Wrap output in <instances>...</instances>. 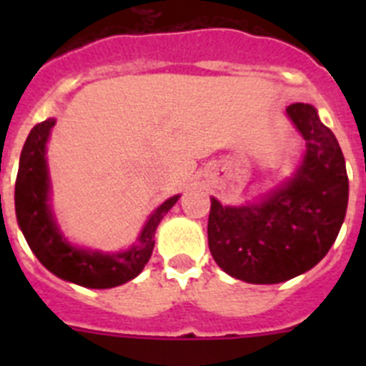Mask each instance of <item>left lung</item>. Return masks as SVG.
<instances>
[{"mask_svg":"<svg viewBox=\"0 0 366 366\" xmlns=\"http://www.w3.org/2000/svg\"><path fill=\"white\" fill-rule=\"evenodd\" d=\"M306 141L299 170L266 198L223 207L211 198L209 249L227 274L249 284H279L325 258L348 205V176L341 147L310 104L286 108Z\"/></svg>","mask_w":366,"mask_h":366,"instance_id":"obj_1","label":"left lung"}]
</instances>
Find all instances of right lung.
<instances>
[{
  "mask_svg": "<svg viewBox=\"0 0 366 366\" xmlns=\"http://www.w3.org/2000/svg\"><path fill=\"white\" fill-rule=\"evenodd\" d=\"M54 119L40 122L31 130L19 155L14 205L18 225L32 253L58 279L93 290H108L135 279L154 251L155 229L179 196L161 203L144 223L135 245L121 253H100L71 245L60 232L49 205V172L45 144Z\"/></svg>",
  "mask_w": 366,
  "mask_h": 366,
  "instance_id": "add662e5",
  "label": "right lung"
}]
</instances>
